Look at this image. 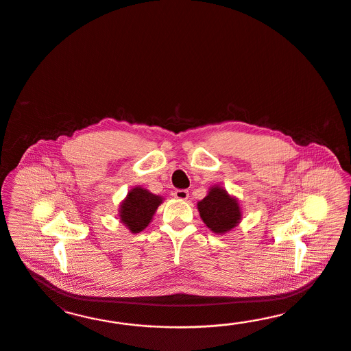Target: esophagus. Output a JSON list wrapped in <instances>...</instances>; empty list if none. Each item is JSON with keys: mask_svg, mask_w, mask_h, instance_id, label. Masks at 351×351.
I'll return each mask as SVG.
<instances>
[{"mask_svg": "<svg viewBox=\"0 0 351 351\" xmlns=\"http://www.w3.org/2000/svg\"><path fill=\"white\" fill-rule=\"evenodd\" d=\"M172 195H173L176 199L185 201V199H188V197H189V191H186V189H176V191L172 193Z\"/></svg>", "mask_w": 351, "mask_h": 351, "instance_id": "34e87169", "label": "esophagus"}]
</instances>
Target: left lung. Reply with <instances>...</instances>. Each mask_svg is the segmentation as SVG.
<instances>
[{"label": "left lung", "mask_w": 351, "mask_h": 351, "mask_svg": "<svg viewBox=\"0 0 351 351\" xmlns=\"http://www.w3.org/2000/svg\"><path fill=\"white\" fill-rule=\"evenodd\" d=\"M203 223L213 233L223 234L233 229L241 220L239 204L226 191L215 186L208 195L198 202Z\"/></svg>", "instance_id": "8db88e82"}]
</instances>
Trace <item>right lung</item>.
I'll return each mask as SVG.
<instances>
[{"instance_id":"right-lung-1","label":"right lung","mask_w":351,"mask_h":351,"mask_svg":"<svg viewBox=\"0 0 351 351\" xmlns=\"http://www.w3.org/2000/svg\"><path fill=\"white\" fill-rule=\"evenodd\" d=\"M162 198L143 188H135L121 204L119 217L132 233H138L148 226Z\"/></svg>"}]
</instances>
